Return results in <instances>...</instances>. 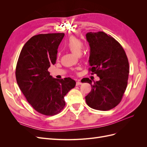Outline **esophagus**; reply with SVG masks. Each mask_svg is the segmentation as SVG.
<instances>
[{
    "label": "esophagus",
    "instance_id": "1",
    "mask_svg": "<svg viewBox=\"0 0 147 147\" xmlns=\"http://www.w3.org/2000/svg\"><path fill=\"white\" fill-rule=\"evenodd\" d=\"M82 83L80 82V80H78L76 83V85L78 86V85H80V84H82Z\"/></svg>",
    "mask_w": 147,
    "mask_h": 147
}]
</instances>
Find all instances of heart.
Returning <instances> with one entry per match:
<instances>
[{
	"label": "heart",
	"instance_id": "1",
	"mask_svg": "<svg viewBox=\"0 0 147 147\" xmlns=\"http://www.w3.org/2000/svg\"><path fill=\"white\" fill-rule=\"evenodd\" d=\"M65 47L74 54L79 56L82 53L83 43L79 38L71 37L65 42Z\"/></svg>",
	"mask_w": 147,
	"mask_h": 147
}]
</instances>
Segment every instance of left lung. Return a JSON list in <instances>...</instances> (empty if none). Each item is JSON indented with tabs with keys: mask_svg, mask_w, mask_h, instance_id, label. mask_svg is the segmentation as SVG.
Returning a JSON list of instances; mask_svg holds the SVG:
<instances>
[{
	"mask_svg": "<svg viewBox=\"0 0 147 147\" xmlns=\"http://www.w3.org/2000/svg\"><path fill=\"white\" fill-rule=\"evenodd\" d=\"M86 37L90 47V70L100 78L93 83L88 78L84 79V82L92 88L85 97L86 102L93 109L109 110L121 102L127 87V57L121 45L110 35L101 31L90 32Z\"/></svg>",
	"mask_w": 147,
	"mask_h": 147,
	"instance_id": "8db88e82",
	"label": "left lung"
}]
</instances>
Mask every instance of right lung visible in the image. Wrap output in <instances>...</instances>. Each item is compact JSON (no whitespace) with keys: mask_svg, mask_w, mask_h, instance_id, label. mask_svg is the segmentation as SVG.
I'll list each match as a JSON object with an SVG mask.
<instances>
[{"mask_svg":"<svg viewBox=\"0 0 147 147\" xmlns=\"http://www.w3.org/2000/svg\"><path fill=\"white\" fill-rule=\"evenodd\" d=\"M64 33L38 34L25 43L16 67V78L28 102L38 113L53 116L65 105L64 96L75 87L70 78H54L48 71L56 63Z\"/></svg>","mask_w":147,"mask_h":147,"instance_id":"1","label":"right lung"}]
</instances>
